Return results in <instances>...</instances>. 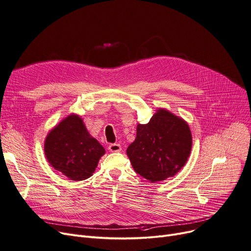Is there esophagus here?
<instances>
[{
	"label": "esophagus",
	"instance_id": "34e87169",
	"mask_svg": "<svg viewBox=\"0 0 251 251\" xmlns=\"http://www.w3.org/2000/svg\"><path fill=\"white\" fill-rule=\"evenodd\" d=\"M109 151L112 152H119L122 151V148L119 143H112L109 146Z\"/></svg>",
	"mask_w": 251,
	"mask_h": 251
}]
</instances>
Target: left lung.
Masks as SVG:
<instances>
[{
    "mask_svg": "<svg viewBox=\"0 0 251 251\" xmlns=\"http://www.w3.org/2000/svg\"><path fill=\"white\" fill-rule=\"evenodd\" d=\"M192 146L191 131L182 118L160 109L148 124H138L127 155L137 174L151 182L174 176L186 164Z\"/></svg>",
    "mask_w": 251,
    "mask_h": 251,
    "instance_id": "obj_1",
    "label": "left lung"
}]
</instances>
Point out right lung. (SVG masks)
<instances>
[{"mask_svg": "<svg viewBox=\"0 0 251 251\" xmlns=\"http://www.w3.org/2000/svg\"><path fill=\"white\" fill-rule=\"evenodd\" d=\"M105 151L87 131L82 119L70 115L50 131L45 154L50 165L73 181L89 178Z\"/></svg>", "mask_w": 251, "mask_h": 251, "instance_id": "right-lung-1", "label": "right lung"}]
</instances>
